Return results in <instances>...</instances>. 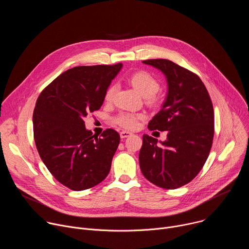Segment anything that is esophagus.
<instances>
[{
    "label": "esophagus",
    "mask_w": 249,
    "mask_h": 249,
    "mask_svg": "<svg viewBox=\"0 0 249 249\" xmlns=\"http://www.w3.org/2000/svg\"><path fill=\"white\" fill-rule=\"evenodd\" d=\"M130 135H131V132H129V131H121V132H120V137H121V139H125V138L129 137Z\"/></svg>",
    "instance_id": "34e87169"
}]
</instances>
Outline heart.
<instances>
[{"label":"heart","mask_w":249,"mask_h":249,"mask_svg":"<svg viewBox=\"0 0 249 249\" xmlns=\"http://www.w3.org/2000/svg\"><path fill=\"white\" fill-rule=\"evenodd\" d=\"M130 84L142 94L146 97L150 102L156 101V93L160 88V81L145 71H140L132 74L129 78ZM117 90L116 85H111L105 92V101L111 102L115 96ZM143 118V114L133 113L129 111L120 112L115 118L114 121L119 126L125 129H134L138 125V121Z\"/></svg>","instance_id":"obj_1"}]
</instances>
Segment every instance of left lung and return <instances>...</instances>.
<instances>
[{
	"label": "left lung",
	"instance_id": "8db88e82",
	"mask_svg": "<svg viewBox=\"0 0 249 249\" xmlns=\"http://www.w3.org/2000/svg\"><path fill=\"white\" fill-rule=\"evenodd\" d=\"M143 63L166 77V99L148 128L167 131V138L158 145V139L143 136L141 171L159 187L179 188L195 178L209 157L214 138L213 103L205 85L191 71L165 59Z\"/></svg>",
	"mask_w": 249,
	"mask_h": 249
}]
</instances>
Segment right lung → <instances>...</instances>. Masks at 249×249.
<instances>
[{"mask_svg":"<svg viewBox=\"0 0 249 249\" xmlns=\"http://www.w3.org/2000/svg\"><path fill=\"white\" fill-rule=\"evenodd\" d=\"M122 64L79 66L70 69L37 98L33 136L50 173L74 191L91 188L108 175L120 136L106 129L99 138L85 127V117L98 110Z\"/></svg>","mask_w":249,"mask_h":249,"instance_id":"1","label":"right lung"}]
</instances>
